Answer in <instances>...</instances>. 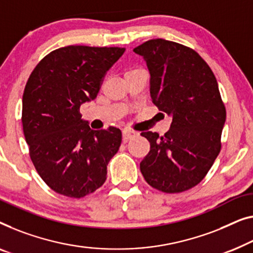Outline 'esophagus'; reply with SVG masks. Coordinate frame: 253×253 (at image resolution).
<instances>
[{
    "instance_id": "esophagus-1",
    "label": "esophagus",
    "mask_w": 253,
    "mask_h": 253,
    "mask_svg": "<svg viewBox=\"0 0 253 253\" xmlns=\"http://www.w3.org/2000/svg\"><path fill=\"white\" fill-rule=\"evenodd\" d=\"M138 132L135 131H131V130H123V141H127L129 139H132L134 137H137Z\"/></svg>"
}]
</instances>
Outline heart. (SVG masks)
Here are the masks:
<instances>
[{"label":"heart","instance_id":"obj_1","mask_svg":"<svg viewBox=\"0 0 253 253\" xmlns=\"http://www.w3.org/2000/svg\"><path fill=\"white\" fill-rule=\"evenodd\" d=\"M135 69H139V68H134V69H131V71H135ZM130 72V71H129Z\"/></svg>","mask_w":253,"mask_h":253}]
</instances>
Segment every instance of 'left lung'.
<instances>
[{"label": "left lung", "mask_w": 253, "mask_h": 253, "mask_svg": "<svg viewBox=\"0 0 253 253\" xmlns=\"http://www.w3.org/2000/svg\"><path fill=\"white\" fill-rule=\"evenodd\" d=\"M151 73V97L172 116L164 135L141 132L151 144L140 163L149 186L163 193H181L206 177L221 149L226 108L213 72L190 47L163 39L134 47Z\"/></svg>", "instance_id": "8db88e82"}]
</instances>
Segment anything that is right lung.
Masks as SVG:
<instances>
[{
	"mask_svg": "<svg viewBox=\"0 0 253 253\" xmlns=\"http://www.w3.org/2000/svg\"><path fill=\"white\" fill-rule=\"evenodd\" d=\"M126 49L68 45L43 58L26 83L23 130L43 181L58 194L81 199L104 185L118 153V127L92 130L81 119L83 102L97 97L109 68Z\"/></svg>",
	"mask_w": 253,
	"mask_h": 253,
	"instance_id": "right-lung-1",
	"label": "right lung"
}]
</instances>
